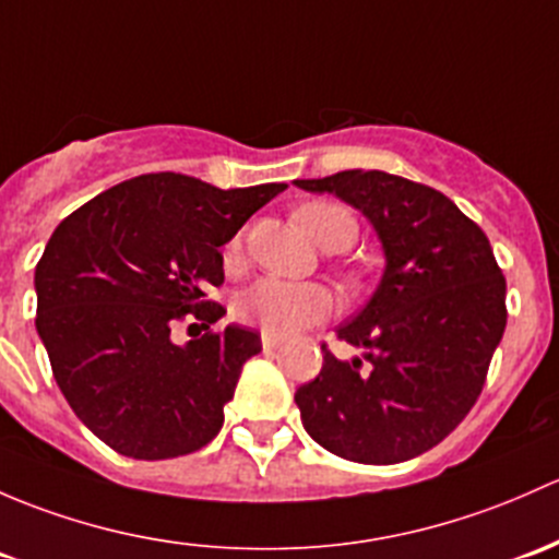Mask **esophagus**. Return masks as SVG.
Masks as SVG:
<instances>
[{
  "mask_svg": "<svg viewBox=\"0 0 559 559\" xmlns=\"http://www.w3.org/2000/svg\"><path fill=\"white\" fill-rule=\"evenodd\" d=\"M281 345V337L278 334H270V332H262V348L264 350H275Z\"/></svg>",
  "mask_w": 559,
  "mask_h": 559,
  "instance_id": "obj_1",
  "label": "esophagus"
}]
</instances>
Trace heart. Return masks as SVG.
Instances as JSON below:
<instances>
[{"label":"heart","instance_id":"b5f03b06","mask_svg":"<svg viewBox=\"0 0 559 559\" xmlns=\"http://www.w3.org/2000/svg\"><path fill=\"white\" fill-rule=\"evenodd\" d=\"M305 235L324 251H345L354 246L358 222L345 205L313 201L295 214ZM243 240L233 238L227 243V264L240 262ZM334 310V299L321 284H295L284 278H260L235 299V316L243 324L260 326L270 334H295L299 329L326 321Z\"/></svg>","mask_w":559,"mask_h":559}]
</instances>
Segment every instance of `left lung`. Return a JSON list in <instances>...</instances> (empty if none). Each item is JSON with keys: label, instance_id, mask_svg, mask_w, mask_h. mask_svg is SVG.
Segmentation results:
<instances>
[{"label": "left lung", "instance_id": "1", "mask_svg": "<svg viewBox=\"0 0 559 559\" xmlns=\"http://www.w3.org/2000/svg\"><path fill=\"white\" fill-rule=\"evenodd\" d=\"M295 185L361 211L385 254L374 295L337 329L364 356L340 361L321 345L319 378L297 388L305 431L345 461H409L479 399L507 329V278L481 227L433 187L361 168Z\"/></svg>", "mask_w": 559, "mask_h": 559}]
</instances>
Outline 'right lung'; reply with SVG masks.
<instances>
[{
	"instance_id": "right-lung-1",
	"label": "right lung",
	"mask_w": 559,
	"mask_h": 559,
	"mask_svg": "<svg viewBox=\"0 0 559 559\" xmlns=\"http://www.w3.org/2000/svg\"><path fill=\"white\" fill-rule=\"evenodd\" d=\"M286 185L219 190L185 174H144L69 214L34 270L37 332L74 415L120 455L166 461L205 448L225 423L260 334L225 332L176 345L185 316H225L219 249Z\"/></svg>"
}]
</instances>
